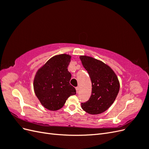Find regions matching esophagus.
Listing matches in <instances>:
<instances>
[{
    "mask_svg": "<svg viewBox=\"0 0 149 149\" xmlns=\"http://www.w3.org/2000/svg\"><path fill=\"white\" fill-rule=\"evenodd\" d=\"M76 93H78V91H79V87H76Z\"/></svg>",
    "mask_w": 149,
    "mask_h": 149,
    "instance_id": "34e87169",
    "label": "esophagus"
}]
</instances>
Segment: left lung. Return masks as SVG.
<instances>
[{"label": "left lung", "mask_w": 149, "mask_h": 149, "mask_svg": "<svg viewBox=\"0 0 149 149\" xmlns=\"http://www.w3.org/2000/svg\"><path fill=\"white\" fill-rule=\"evenodd\" d=\"M79 58L92 83L91 95L88 101L81 103L82 109L90 114L102 113L118 96L120 88L118 78L114 71L102 61L87 56Z\"/></svg>", "instance_id": "1"}]
</instances>
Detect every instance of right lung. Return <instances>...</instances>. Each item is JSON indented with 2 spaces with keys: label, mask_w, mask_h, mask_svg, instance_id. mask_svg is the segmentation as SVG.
Instances as JSON below:
<instances>
[{
  "label": "right lung",
  "mask_w": 149,
  "mask_h": 149,
  "mask_svg": "<svg viewBox=\"0 0 149 149\" xmlns=\"http://www.w3.org/2000/svg\"><path fill=\"white\" fill-rule=\"evenodd\" d=\"M71 56L66 54L50 58L36 74L34 91L40 102L47 109L56 111L64 106L76 89L70 84L71 74L68 71Z\"/></svg>",
  "instance_id": "1"
}]
</instances>
